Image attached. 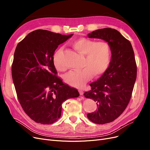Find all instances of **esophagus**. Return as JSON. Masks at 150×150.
Instances as JSON below:
<instances>
[{"label":"esophagus","mask_w":150,"mask_h":150,"mask_svg":"<svg viewBox=\"0 0 150 150\" xmlns=\"http://www.w3.org/2000/svg\"><path fill=\"white\" fill-rule=\"evenodd\" d=\"M79 92L80 95H83V90L79 89Z\"/></svg>","instance_id":"obj_1"}]
</instances>
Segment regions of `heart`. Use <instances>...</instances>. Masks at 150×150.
I'll list each match as a JSON object with an SVG mask.
<instances>
[{"label": "heart", "instance_id": "1", "mask_svg": "<svg viewBox=\"0 0 150 150\" xmlns=\"http://www.w3.org/2000/svg\"><path fill=\"white\" fill-rule=\"evenodd\" d=\"M72 46L79 54L84 55L81 69L71 71L64 76V80L72 87L83 88L92 76L97 77L105 72L110 64L112 55L111 45L106 41H97L88 38H79L71 42ZM62 49H59L54 55L53 60L58 70L64 71L61 56Z\"/></svg>", "mask_w": 150, "mask_h": 150}]
</instances>
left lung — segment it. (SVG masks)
I'll return each instance as SVG.
<instances>
[{
	"mask_svg": "<svg viewBox=\"0 0 150 150\" xmlns=\"http://www.w3.org/2000/svg\"><path fill=\"white\" fill-rule=\"evenodd\" d=\"M88 36L104 40L112 49L107 70L98 80L90 84L91 89L84 94L86 98L93 99L98 107L87 115L88 118L94 123L103 125L117 118L129 103L137 79V63L129 40L117 30L104 28Z\"/></svg>",
	"mask_w": 150,
	"mask_h": 150,
	"instance_id": "left-lung-1",
	"label": "left lung"
}]
</instances>
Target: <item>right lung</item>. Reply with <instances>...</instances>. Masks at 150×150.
Returning a JSON list of instances; mask_svg holds the SVG:
<instances>
[{"instance_id": "obj_1", "label": "right lung", "mask_w": 150, "mask_h": 150, "mask_svg": "<svg viewBox=\"0 0 150 150\" xmlns=\"http://www.w3.org/2000/svg\"><path fill=\"white\" fill-rule=\"evenodd\" d=\"M72 35L38 29L16 47L12 66L13 83L23 110L38 123H54L61 116L62 103L79 96L78 90L57 77L53 60L59 45Z\"/></svg>"}]
</instances>
